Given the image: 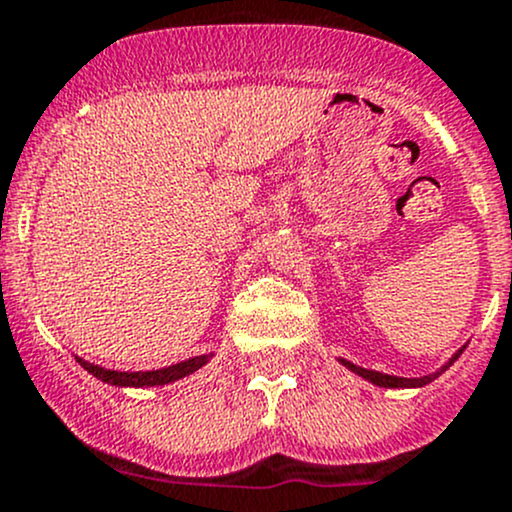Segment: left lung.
I'll list each match as a JSON object with an SVG mask.
<instances>
[{"label": "left lung", "mask_w": 512, "mask_h": 512, "mask_svg": "<svg viewBox=\"0 0 512 512\" xmlns=\"http://www.w3.org/2000/svg\"><path fill=\"white\" fill-rule=\"evenodd\" d=\"M461 353H464V348H461L459 353L451 355V360H449V363H446L441 370H446V368H449V365H454V360L459 358ZM341 363L346 365L348 370H353L355 375H360V378H365V380H368V383L380 385V387H422V385L432 383V380L439 375V373H434V375H424V378H397V375H385V373H378V370L360 368V365H353L351 360H343V358H341Z\"/></svg>", "instance_id": "obj_1"}]
</instances>
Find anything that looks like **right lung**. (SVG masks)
Returning <instances> with one entry per match:
<instances>
[{"label":"right lung","instance_id":"right-lung-1","mask_svg":"<svg viewBox=\"0 0 512 512\" xmlns=\"http://www.w3.org/2000/svg\"><path fill=\"white\" fill-rule=\"evenodd\" d=\"M90 375L102 380V383H110L117 387H157V385H169L176 383V380L186 378V375L196 373L198 368L211 360V355H196V358L181 360V363L169 365V368H159V370H139V373H120V370H107L100 368V365L88 363L83 358H75Z\"/></svg>","mask_w":512,"mask_h":512}]
</instances>
